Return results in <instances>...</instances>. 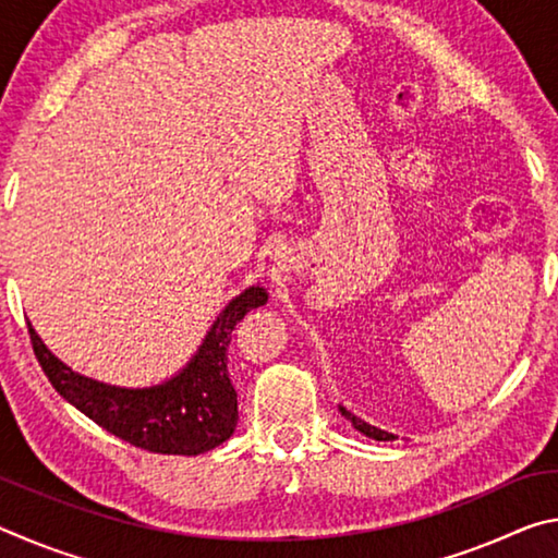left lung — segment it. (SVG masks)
<instances>
[{
	"label": "left lung",
	"instance_id": "left-lung-1",
	"mask_svg": "<svg viewBox=\"0 0 558 558\" xmlns=\"http://www.w3.org/2000/svg\"><path fill=\"white\" fill-rule=\"evenodd\" d=\"M339 411H342L344 418H347L349 423H352V426H354L359 433H364L366 438H374V440H393V438H396L393 433H389V430H381V428L372 426V423H366V421H362V418H356V415H354L352 411H347L344 405H339Z\"/></svg>",
	"mask_w": 558,
	"mask_h": 558
}]
</instances>
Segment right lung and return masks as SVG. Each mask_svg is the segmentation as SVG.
Returning a JSON list of instances; mask_svg holds the SVG:
<instances>
[{
	"mask_svg": "<svg viewBox=\"0 0 558 558\" xmlns=\"http://www.w3.org/2000/svg\"><path fill=\"white\" fill-rule=\"evenodd\" d=\"M268 302L263 286L245 288L214 319L194 356L162 384L130 389L73 372L41 342L29 323L34 354L65 401L130 446L162 456H202L229 440L239 399L229 379V342L235 325Z\"/></svg>",
	"mask_w": 558,
	"mask_h": 558,
	"instance_id": "1",
	"label": "right lung"
}]
</instances>
